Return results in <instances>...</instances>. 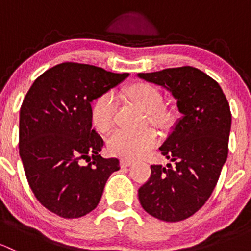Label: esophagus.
<instances>
[{
	"instance_id": "34e87169",
	"label": "esophagus",
	"mask_w": 251,
	"mask_h": 251,
	"mask_svg": "<svg viewBox=\"0 0 251 251\" xmlns=\"http://www.w3.org/2000/svg\"><path fill=\"white\" fill-rule=\"evenodd\" d=\"M121 166H123V168H127V166H131L132 165V161L131 160H125V159H124V160H121Z\"/></svg>"
}]
</instances>
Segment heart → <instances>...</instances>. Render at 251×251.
<instances>
[{
    "label": "heart",
    "mask_w": 251,
    "mask_h": 251,
    "mask_svg": "<svg viewBox=\"0 0 251 251\" xmlns=\"http://www.w3.org/2000/svg\"><path fill=\"white\" fill-rule=\"evenodd\" d=\"M127 96L142 110L148 113V120L155 125L166 126L170 115L160 109L163 96L151 83L140 82L128 87ZM118 113V98L113 92L102 93L96 98L91 109L93 125L100 132H108L115 125ZM158 143V135L153 128L143 131H115L108 138V149L113 155L124 159H138Z\"/></svg>",
    "instance_id": "1"
}]
</instances>
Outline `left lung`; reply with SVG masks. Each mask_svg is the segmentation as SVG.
I'll use <instances>...</instances> for the list:
<instances>
[{"mask_svg": "<svg viewBox=\"0 0 251 251\" xmlns=\"http://www.w3.org/2000/svg\"><path fill=\"white\" fill-rule=\"evenodd\" d=\"M138 76L168 88L181 113L159 148L173 165H151V177L138 189L140 203L155 219L182 221L206 203L227 160L232 121L228 100L214 78L193 67Z\"/></svg>", "mask_w": 251, "mask_h": 251, "instance_id": "8db88e82", "label": "left lung"}]
</instances>
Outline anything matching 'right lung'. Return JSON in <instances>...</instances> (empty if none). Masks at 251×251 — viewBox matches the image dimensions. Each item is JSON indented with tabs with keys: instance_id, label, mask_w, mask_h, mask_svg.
Wrapping results in <instances>:
<instances>
[{
	"instance_id": "obj_1",
	"label": "right lung",
	"mask_w": 251,
	"mask_h": 251,
	"mask_svg": "<svg viewBox=\"0 0 251 251\" xmlns=\"http://www.w3.org/2000/svg\"><path fill=\"white\" fill-rule=\"evenodd\" d=\"M127 76L65 62L27 91L20 107L19 154L30 188L53 214L77 219L92 211L107 179L120 169L116 158L100 156L104 142L92 130L91 102Z\"/></svg>"
}]
</instances>
